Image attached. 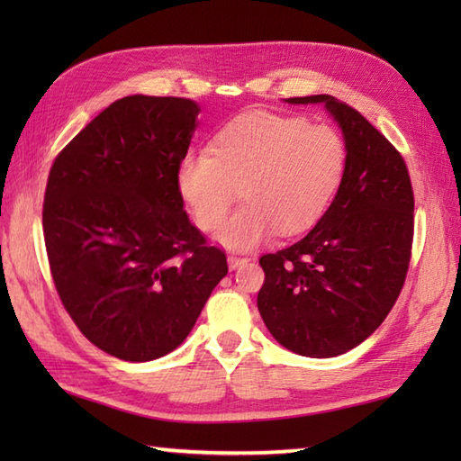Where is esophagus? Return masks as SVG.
Wrapping results in <instances>:
<instances>
[{
	"mask_svg": "<svg viewBox=\"0 0 461 461\" xmlns=\"http://www.w3.org/2000/svg\"><path fill=\"white\" fill-rule=\"evenodd\" d=\"M243 263H248V259L246 258H240V256H228V266H230V269L233 271V269H238V267H241Z\"/></svg>",
	"mask_w": 461,
	"mask_h": 461,
	"instance_id": "esophagus-1",
	"label": "esophagus"
}]
</instances>
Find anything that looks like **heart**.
Segmentation results:
<instances>
[{"label":"heart","instance_id":"heart-1","mask_svg":"<svg viewBox=\"0 0 461 461\" xmlns=\"http://www.w3.org/2000/svg\"><path fill=\"white\" fill-rule=\"evenodd\" d=\"M347 168L342 136L303 116L253 111L225 122L210 150L185 154L176 185L194 221L215 230L236 198L243 205L215 233L221 246L249 249L276 230L293 236L315 225Z\"/></svg>","mask_w":461,"mask_h":461}]
</instances>
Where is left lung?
<instances>
[{
	"label": "left lung",
	"mask_w": 461,
	"mask_h": 461,
	"mask_svg": "<svg viewBox=\"0 0 461 461\" xmlns=\"http://www.w3.org/2000/svg\"><path fill=\"white\" fill-rule=\"evenodd\" d=\"M322 104L339 124L347 168L329 210L305 238L259 259L258 309L281 347L301 357L345 355L375 332L404 285L414 236V194L402 156L335 96Z\"/></svg>",
	"instance_id": "obj_1"
}]
</instances>
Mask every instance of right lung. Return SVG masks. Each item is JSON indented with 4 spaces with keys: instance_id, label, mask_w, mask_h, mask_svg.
I'll return each mask as SVG.
<instances>
[{
    "instance_id": "right-lung-1",
    "label": "right lung",
    "mask_w": 461,
    "mask_h": 461,
    "mask_svg": "<svg viewBox=\"0 0 461 461\" xmlns=\"http://www.w3.org/2000/svg\"><path fill=\"white\" fill-rule=\"evenodd\" d=\"M198 113L178 96H124L49 172L43 236L57 293L83 335L121 360L178 348L228 273L176 185Z\"/></svg>"
}]
</instances>
